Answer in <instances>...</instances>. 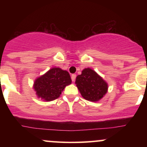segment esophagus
I'll return each mask as SVG.
<instances>
[{"mask_svg":"<svg viewBox=\"0 0 147 147\" xmlns=\"http://www.w3.org/2000/svg\"><path fill=\"white\" fill-rule=\"evenodd\" d=\"M71 79H72V82H75V79H76V75H75V74H72V75H71Z\"/></svg>","mask_w":147,"mask_h":147,"instance_id":"esophagus-1","label":"esophagus"}]
</instances>
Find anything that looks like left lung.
<instances>
[{"label":"left lung","mask_w":147,"mask_h":147,"mask_svg":"<svg viewBox=\"0 0 147 147\" xmlns=\"http://www.w3.org/2000/svg\"><path fill=\"white\" fill-rule=\"evenodd\" d=\"M76 86L84 99L97 102L106 95L108 84L95 71L88 68L82 70L75 81Z\"/></svg>","instance_id":"1"}]
</instances>
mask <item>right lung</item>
<instances>
[{"label": "right lung", "mask_w": 147, "mask_h": 147, "mask_svg": "<svg viewBox=\"0 0 147 147\" xmlns=\"http://www.w3.org/2000/svg\"><path fill=\"white\" fill-rule=\"evenodd\" d=\"M71 83L68 71L52 68L34 81V89L38 98L50 102L58 98L65 87Z\"/></svg>", "instance_id": "right-lung-1"}]
</instances>
